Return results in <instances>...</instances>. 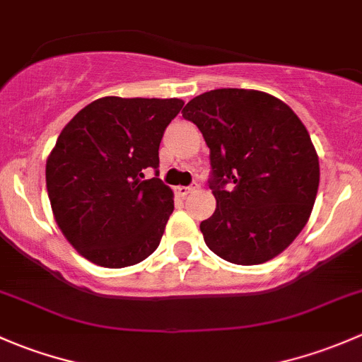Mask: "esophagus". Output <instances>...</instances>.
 I'll return each mask as SVG.
<instances>
[{
    "label": "esophagus",
    "instance_id": "34e87169",
    "mask_svg": "<svg viewBox=\"0 0 362 362\" xmlns=\"http://www.w3.org/2000/svg\"><path fill=\"white\" fill-rule=\"evenodd\" d=\"M194 189H196L194 185H189V187H177V192L182 196V198H185V196L191 194V192L194 191Z\"/></svg>",
    "mask_w": 362,
    "mask_h": 362
}]
</instances>
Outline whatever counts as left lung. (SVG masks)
<instances>
[{"mask_svg":"<svg viewBox=\"0 0 362 362\" xmlns=\"http://www.w3.org/2000/svg\"><path fill=\"white\" fill-rule=\"evenodd\" d=\"M182 115L210 148L217 208L199 224L208 249L242 266L282 254L308 222L319 189L305 124L282 100L254 89L208 90Z\"/></svg>","mask_w":362,"mask_h":362,"instance_id":"1","label":"left lung"}]
</instances>
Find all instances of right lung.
I'll list each match as a JSON object with an SVG mask.
<instances>
[{"label":"right lung","mask_w":362,"mask_h":362,"mask_svg":"<svg viewBox=\"0 0 362 362\" xmlns=\"http://www.w3.org/2000/svg\"><path fill=\"white\" fill-rule=\"evenodd\" d=\"M178 98L105 96L82 108L47 158L54 218L87 261L126 268L158 249L173 211V191L145 170L159 168L164 129ZM158 175V171H156Z\"/></svg>","instance_id":"obj_1"}]
</instances>
